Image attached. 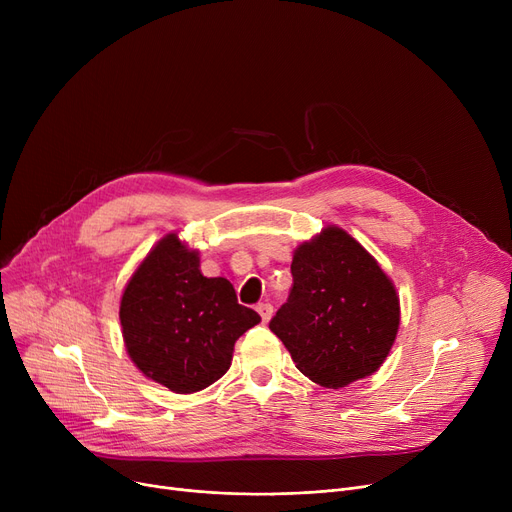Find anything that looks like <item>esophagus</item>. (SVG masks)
<instances>
[{"label": "esophagus", "instance_id": "34e87169", "mask_svg": "<svg viewBox=\"0 0 512 512\" xmlns=\"http://www.w3.org/2000/svg\"><path fill=\"white\" fill-rule=\"evenodd\" d=\"M257 311H259V315H261V319H263V321H270V319H272V315H274V307H272L270 303H261V305H257Z\"/></svg>", "mask_w": 512, "mask_h": 512}]
</instances>
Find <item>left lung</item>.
<instances>
[{"mask_svg":"<svg viewBox=\"0 0 512 512\" xmlns=\"http://www.w3.org/2000/svg\"><path fill=\"white\" fill-rule=\"evenodd\" d=\"M290 272L292 290L270 330L297 369L334 390L378 371L400 324L396 288L378 261L328 226L294 251Z\"/></svg>","mask_w":512,"mask_h":512,"instance_id":"1","label":"left lung"}]
</instances>
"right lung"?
<instances>
[{
	"instance_id": "add662e5",
	"label": "right lung",
	"mask_w": 512,
	"mask_h": 512,
	"mask_svg": "<svg viewBox=\"0 0 512 512\" xmlns=\"http://www.w3.org/2000/svg\"><path fill=\"white\" fill-rule=\"evenodd\" d=\"M261 321L238 305L226 278H205L199 253L178 234L161 238L120 301L126 351L147 378L176 394L211 386L230 369L234 342Z\"/></svg>"
}]
</instances>
